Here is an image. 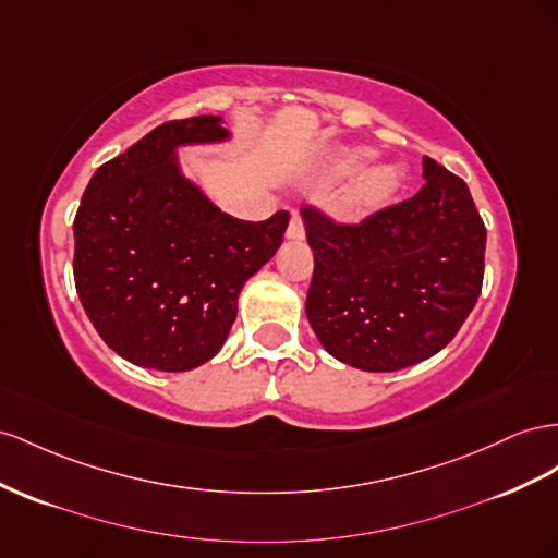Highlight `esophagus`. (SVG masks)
Listing matches in <instances>:
<instances>
[{
	"instance_id": "1",
	"label": "esophagus",
	"mask_w": 558,
	"mask_h": 558,
	"mask_svg": "<svg viewBox=\"0 0 558 558\" xmlns=\"http://www.w3.org/2000/svg\"><path fill=\"white\" fill-rule=\"evenodd\" d=\"M286 239H291V242H303L305 239V220L300 214H293L289 230H286Z\"/></svg>"
}]
</instances>
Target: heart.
<instances>
[{
    "label": "heart",
    "instance_id": "1",
    "mask_svg": "<svg viewBox=\"0 0 558 558\" xmlns=\"http://www.w3.org/2000/svg\"><path fill=\"white\" fill-rule=\"evenodd\" d=\"M373 159V149L368 147H348L330 159V173L352 175L364 169ZM403 183V169L397 163H380V167L366 169L359 178L342 190L338 197V214L344 218H366L375 210L391 202Z\"/></svg>",
    "mask_w": 558,
    "mask_h": 558
}]
</instances>
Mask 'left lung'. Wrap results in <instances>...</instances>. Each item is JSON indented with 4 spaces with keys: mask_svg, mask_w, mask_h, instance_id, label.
Returning <instances> with one entry per match:
<instances>
[{
    "mask_svg": "<svg viewBox=\"0 0 558 558\" xmlns=\"http://www.w3.org/2000/svg\"><path fill=\"white\" fill-rule=\"evenodd\" d=\"M415 197L361 222L303 206L305 312L328 354L361 371L420 364L456 338L484 283L486 225L462 178L425 157Z\"/></svg>",
    "mask_w": 558,
    "mask_h": 558,
    "instance_id": "obj_1",
    "label": "left lung"
}]
</instances>
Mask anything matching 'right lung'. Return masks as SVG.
Returning <instances> with one entry per match:
<instances>
[{
	"label": "right lung",
	"instance_id": "obj_1",
	"mask_svg": "<svg viewBox=\"0 0 558 558\" xmlns=\"http://www.w3.org/2000/svg\"><path fill=\"white\" fill-rule=\"evenodd\" d=\"M220 117L149 131L94 173L74 216V286L98 336L143 368L214 359L244 283L281 246L289 210L263 222L222 214L178 167L175 149L228 138Z\"/></svg>",
	"mask_w": 558,
	"mask_h": 558
}]
</instances>
